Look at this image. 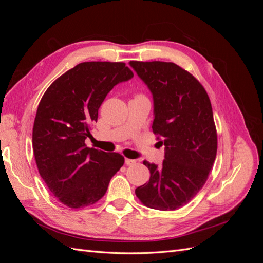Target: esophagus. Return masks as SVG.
<instances>
[{
    "instance_id": "esophagus-1",
    "label": "esophagus",
    "mask_w": 263,
    "mask_h": 263,
    "mask_svg": "<svg viewBox=\"0 0 263 263\" xmlns=\"http://www.w3.org/2000/svg\"><path fill=\"white\" fill-rule=\"evenodd\" d=\"M136 163V160H134V159H125V164L126 165H134Z\"/></svg>"
}]
</instances>
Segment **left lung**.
I'll use <instances>...</instances> for the list:
<instances>
[{
    "label": "left lung",
    "instance_id": "left-lung-1",
    "mask_svg": "<svg viewBox=\"0 0 263 263\" xmlns=\"http://www.w3.org/2000/svg\"><path fill=\"white\" fill-rule=\"evenodd\" d=\"M154 100L153 130L161 136V166L144 161L148 183L135 190L146 206L174 211L186 205L208 180L217 153V134L208 93L173 62L130 61Z\"/></svg>",
    "mask_w": 263,
    "mask_h": 263
}]
</instances>
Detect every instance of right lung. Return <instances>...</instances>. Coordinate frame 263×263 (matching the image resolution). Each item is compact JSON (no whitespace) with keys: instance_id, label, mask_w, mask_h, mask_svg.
Wrapping results in <instances>:
<instances>
[{"instance_id":"right-lung-1","label":"right lung","mask_w":263,"mask_h":263,"mask_svg":"<svg viewBox=\"0 0 263 263\" xmlns=\"http://www.w3.org/2000/svg\"><path fill=\"white\" fill-rule=\"evenodd\" d=\"M133 77L123 62H82L58 78L39 103L33 128L37 168L52 195L71 209L97 203L124 164L122 155L84 141L108 92Z\"/></svg>"}]
</instances>
